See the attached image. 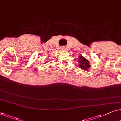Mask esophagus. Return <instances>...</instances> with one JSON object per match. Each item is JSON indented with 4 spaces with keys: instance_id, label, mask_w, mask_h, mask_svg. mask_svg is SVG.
<instances>
[{
    "instance_id": "obj_1",
    "label": "esophagus",
    "mask_w": 121,
    "mask_h": 121,
    "mask_svg": "<svg viewBox=\"0 0 121 121\" xmlns=\"http://www.w3.org/2000/svg\"><path fill=\"white\" fill-rule=\"evenodd\" d=\"M62 49L63 50H65V47H64V46H63V47H62Z\"/></svg>"
}]
</instances>
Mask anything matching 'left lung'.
Here are the masks:
<instances>
[{"label": "left lung", "instance_id": "left-lung-1", "mask_svg": "<svg viewBox=\"0 0 121 121\" xmlns=\"http://www.w3.org/2000/svg\"><path fill=\"white\" fill-rule=\"evenodd\" d=\"M78 58H79V59H78V62H79V63H78V66H79V67L81 69H82V70L88 71V69L91 67L89 61L82 56H80Z\"/></svg>", "mask_w": 121, "mask_h": 121}]
</instances>
